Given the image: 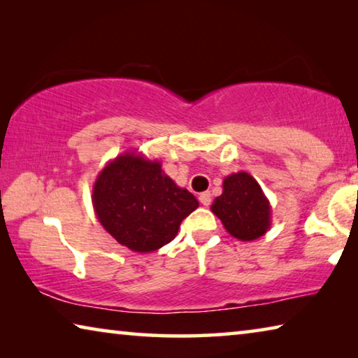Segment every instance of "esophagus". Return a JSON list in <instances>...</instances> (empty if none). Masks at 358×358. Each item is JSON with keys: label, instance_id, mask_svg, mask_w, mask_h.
I'll return each instance as SVG.
<instances>
[{"label": "esophagus", "instance_id": "34e87169", "mask_svg": "<svg viewBox=\"0 0 358 358\" xmlns=\"http://www.w3.org/2000/svg\"><path fill=\"white\" fill-rule=\"evenodd\" d=\"M199 201L203 205V207H208L211 203V194L210 192H202L201 196H199Z\"/></svg>", "mask_w": 358, "mask_h": 358}]
</instances>
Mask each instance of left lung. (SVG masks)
I'll list each match as a JSON object with an SVG mask.
<instances>
[{
  "label": "left lung",
  "mask_w": 358,
  "mask_h": 358,
  "mask_svg": "<svg viewBox=\"0 0 358 358\" xmlns=\"http://www.w3.org/2000/svg\"><path fill=\"white\" fill-rule=\"evenodd\" d=\"M211 211L234 238L252 241L271 226V207L262 187L248 172L229 175L222 181V194L216 197Z\"/></svg>",
  "instance_id": "left-lung-1"
}]
</instances>
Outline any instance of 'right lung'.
I'll return each instance as SVG.
<instances>
[{"mask_svg":"<svg viewBox=\"0 0 358 358\" xmlns=\"http://www.w3.org/2000/svg\"><path fill=\"white\" fill-rule=\"evenodd\" d=\"M93 208L108 234L134 252H153L175 238L197 199L164 173L161 162L124 151L93 185Z\"/></svg>","mask_w":358,"mask_h":358,"instance_id":"add662e5","label":"right lung"}]
</instances>
